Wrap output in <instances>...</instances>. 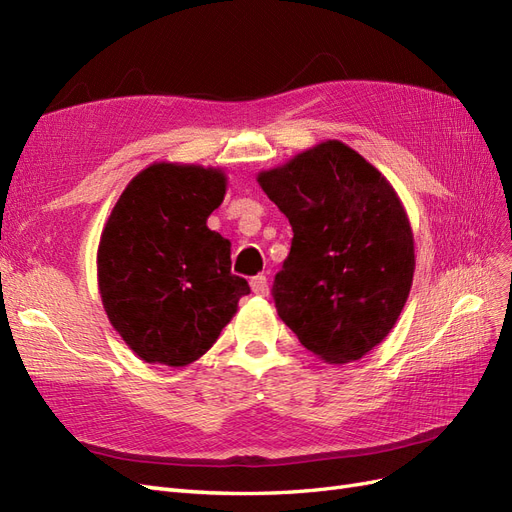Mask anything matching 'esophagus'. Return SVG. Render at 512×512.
<instances>
[{"instance_id":"obj_1","label":"esophagus","mask_w":512,"mask_h":512,"mask_svg":"<svg viewBox=\"0 0 512 512\" xmlns=\"http://www.w3.org/2000/svg\"><path fill=\"white\" fill-rule=\"evenodd\" d=\"M250 286H252V292L256 294V297H267V294H269V282H267V277H265V275H256V277H252Z\"/></svg>"}]
</instances>
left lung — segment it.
<instances>
[{
	"label": "left lung",
	"mask_w": 512,
	"mask_h": 512,
	"mask_svg": "<svg viewBox=\"0 0 512 512\" xmlns=\"http://www.w3.org/2000/svg\"><path fill=\"white\" fill-rule=\"evenodd\" d=\"M290 226L277 314L324 363L359 361L391 333L414 277V237L393 185L361 153L324 141L258 173Z\"/></svg>",
	"instance_id": "obj_1"
}]
</instances>
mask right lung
Returning <instances> with one entry per match:
<instances>
[{"label":"right lung","mask_w":512,"mask_h":512,"mask_svg":"<svg viewBox=\"0 0 512 512\" xmlns=\"http://www.w3.org/2000/svg\"><path fill=\"white\" fill-rule=\"evenodd\" d=\"M222 168L153 162L121 192L98 245V288L113 329L145 363L185 367L237 314L250 286L230 241L209 230Z\"/></svg>","instance_id":"add662e5"}]
</instances>
